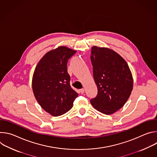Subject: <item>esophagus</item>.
I'll use <instances>...</instances> for the list:
<instances>
[{"mask_svg":"<svg viewBox=\"0 0 157 157\" xmlns=\"http://www.w3.org/2000/svg\"><path fill=\"white\" fill-rule=\"evenodd\" d=\"M79 92L81 93V94H83L84 93V89H79Z\"/></svg>","mask_w":157,"mask_h":157,"instance_id":"34e87169","label":"esophagus"}]
</instances>
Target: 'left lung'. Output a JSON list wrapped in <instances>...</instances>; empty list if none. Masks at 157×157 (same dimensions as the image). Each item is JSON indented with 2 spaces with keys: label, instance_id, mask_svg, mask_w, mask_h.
Returning a JSON list of instances; mask_svg holds the SVG:
<instances>
[{
  "label": "left lung",
  "instance_id": "obj_1",
  "mask_svg": "<svg viewBox=\"0 0 157 157\" xmlns=\"http://www.w3.org/2000/svg\"><path fill=\"white\" fill-rule=\"evenodd\" d=\"M91 60L98 94L90 102L101 113L113 114L123 107L132 91L129 67L118 53L107 48L93 47Z\"/></svg>",
  "mask_w": 157,
  "mask_h": 157
}]
</instances>
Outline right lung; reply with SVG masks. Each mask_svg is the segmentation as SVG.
Masks as SVG:
<instances>
[{"label":"right lung","mask_w":157,"mask_h":157,"mask_svg":"<svg viewBox=\"0 0 157 157\" xmlns=\"http://www.w3.org/2000/svg\"><path fill=\"white\" fill-rule=\"evenodd\" d=\"M76 51L65 47L48 52L38 63L32 79L35 97L41 107L53 116L70 110L78 93L70 86L68 59Z\"/></svg>","instance_id":"obj_1"}]
</instances>
